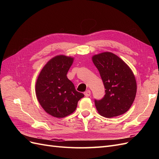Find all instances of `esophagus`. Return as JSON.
Here are the masks:
<instances>
[{
	"label": "esophagus",
	"instance_id": "1",
	"mask_svg": "<svg viewBox=\"0 0 159 159\" xmlns=\"http://www.w3.org/2000/svg\"><path fill=\"white\" fill-rule=\"evenodd\" d=\"M84 95H85V96H86V97H89V96L91 95V91L89 89L85 91L84 92Z\"/></svg>",
	"mask_w": 159,
	"mask_h": 159
}]
</instances>
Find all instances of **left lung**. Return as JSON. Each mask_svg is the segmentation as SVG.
<instances>
[{"mask_svg": "<svg viewBox=\"0 0 159 159\" xmlns=\"http://www.w3.org/2000/svg\"><path fill=\"white\" fill-rule=\"evenodd\" d=\"M99 71L105 94L95 99L98 113L105 117H117L126 113L132 105L137 93V83L131 68L111 52H103L92 57Z\"/></svg>", "mask_w": 159, "mask_h": 159, "instance_id": "obj_1", "label": "left lung"}]
</instances>
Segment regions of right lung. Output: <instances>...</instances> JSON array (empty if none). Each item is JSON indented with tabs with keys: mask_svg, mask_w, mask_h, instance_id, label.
I'll list each match as a JSON object with an SVG mask.
<instances>
[{
	"mask_svg": "<svg viewBox=\"0 0 159 159\" xmlns=\"http://www.w3.org/2000/svg\"><path fill=\"white\" fill-rule=\"evenodd\" d=\"M73 61L74 57L56 56L47 62L38 77L36 98L45 111L53 117L62 118L71 114L78 101L84 97L67 78Z\"/></svg>",
	"mask_w": 159,
	"mask_h": 159,
	"instance_id": "right-lung-1",
	"label": "right lung"
}]
</instances>
